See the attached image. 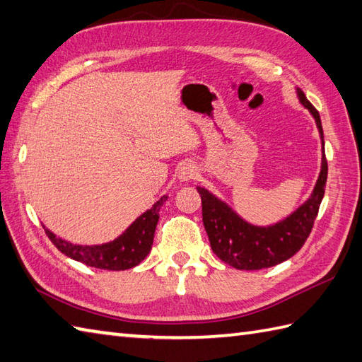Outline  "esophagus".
I'll return each instance as SVG.
<instances>
[{"label":"esophagus","instance_id":"esophagus-1","mask_svg":"<svg viewBox=\"0 0 362 362\" xmlns=\"http://www.w3.org/2000/svg\"><path fill=\"white\" fill-rule=\"evenodd\" d=\"M197 175V168L193 163H183L179 168V180L189 182Z\"/></svg>","mask_w":362,"mask_h":362}]
</instances>
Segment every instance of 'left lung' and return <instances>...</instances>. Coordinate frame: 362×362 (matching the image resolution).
I'll return each instance as SVG.
<instances>
[{"mask_svg":"<svg viewBox=\"0 0 362 362\" xmlns=\"http://www.w3.org/2000/svg\"><path fill=\"white\" fill-rule=\"evenodd\" d=\"M300 104L313 115L320 135L322 163L319 179L311 196L289 216L271 226H253L243 219L232 206L209 189L197 187L202 199V221L213 252L224 263L240 271H258L272 267L294 257L310 236L314 219L325 193L328 165L324 148V130L319 112L310 104L303 91L296 88Z\"/></svg>","mask_w":362,"mask_h":362,"instance_id":"8db88e82","label":"left lung"}]
</instances>
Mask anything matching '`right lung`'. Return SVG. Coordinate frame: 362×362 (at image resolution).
Wrapping results in <instances>:
<instances>
[{"instance_id": "1", "label": "right lung", "mask_w": 362, "mask_h": 362, "mask_svg": "<svg viewBox=\"0 0 362 362\" xmlns=\"http://www.w3.org/2000/svg\"><path fill=\"white\" fill-rule=\"evenodd\" d=\"M166 199L168 194L161 196L149 210L140 214L119 236L104 244H74L52 233L45 226L43 228L51 243L68 258L91 267L105 269V271H126V269L140 264L151 252L153 233H156L160 218L158 213Z\"/></svg>"}]
</instances>
